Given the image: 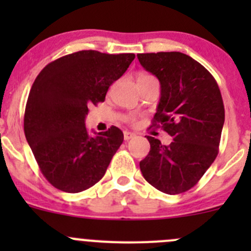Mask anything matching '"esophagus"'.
I'll return each mask as SVG.
<instances>
[{
  "instance_id": "34e87169",
  "label": "esophagus",
  "mask_w": 251,
  "mask_h": 251,
  "mask_svg": "<svg viewBox=\"0 0 251 251\" xmlns=\"http://www.w3.org/2000/svg\"><path fill=\"white\" fill-rule=\"evenodd\" d=\"M135 136H136V133H133V132H128V131H125V132H124V138H125V141L131 140V138H133Z\"/></svg>"
}]
</instances>
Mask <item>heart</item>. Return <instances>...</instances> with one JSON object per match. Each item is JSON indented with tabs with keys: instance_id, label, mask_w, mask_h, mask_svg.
<instances>
[{
	"instance_id": "1",
	"label": "heart",
	"mask_w": 251,
	"mask_h": 251,
	"mask_svg": "<svg viewBox=\"0 0 251 251\" xmlns=\"http://www.w3.org/2000/svg\"><path fill=\"white\" fill-rule=\"evenodd\" d=\"M146 78H151V76L147 74H140V76H138V80H146Z\"/></svg>"
}]
</instances>
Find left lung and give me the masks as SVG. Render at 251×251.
Here are the masks:
<instances>
[{"label":"left lung","instance_id":"obj_1","mask_svg":"<svg viewBox=\"0 0 251 251\" xmlns=\"http://www.w3.org/2000/svg\"><path fill=\"white\" fill-rule=\"evenodd\" d=\"M137 58L160 82L154 121L174 138L164 146L147 137L151 151L140 163L142 175L163 193H183L198 183L219 153L225 123L221 92L214 76L184 53H141Z\"/></svg>","mask_w":251,"mask_h":251}]
</instances>
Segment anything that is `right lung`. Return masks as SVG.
<instances>
[{
  "label": "right lung",
  "mask_w": 251,
  "mask_h": 251,
  "mask_svg": "<svg viewBox=\"0 0 251 251\" xmlns=\"http://www.w3.org/2000/svg\"><path fill=\"white\" fill-rule=\"evenodd\" d=\"M133 59V53L78 50L47 64L35 78L24 132L42 175L57 189L78 193L104 176L124 133L111 126L90 136L85 118Z\"/></svg>",
  "instance_id": "right-lung-1"
}]
</instances>
